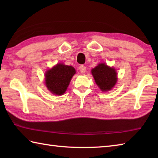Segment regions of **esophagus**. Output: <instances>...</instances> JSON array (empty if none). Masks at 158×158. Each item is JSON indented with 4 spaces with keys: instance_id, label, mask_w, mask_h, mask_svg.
<instances>
[{
    "instance_id": "obj_1",
    "label": "esophagus",
    "mask_w": 158,
    "mask_h": 158,
    "mask_svg": "<svg viewBox=\"0 0 158 158\" xmlns=\"http://www.w3.org/2000/svg\"><path fill=\"white\" fill-rule=\"evenodd\" d=\"M79 69L82 74H84L85 73V71H86V68H85V65H80Z\"/></svg>"
}]
</instances>
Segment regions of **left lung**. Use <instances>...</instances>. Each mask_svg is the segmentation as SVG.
<instances>
[{"mask_svg":"<svg viewBox=\"0 0 158 158\" xmlns=\"http://www.w3.org/2000/svg\"><path fill=\"white\" fill-rule=\"evenodd\" d=\"M95 83L102 91H109L114 88L117 81V73L114 68H111L105 63H100L92 69Z\"/></svg>","mask_w":158,"mask_h":158,"instance_id":"8db88e82","label":"left lung"}]
</instances>
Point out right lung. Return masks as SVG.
I'll use <instances>...</instances> for the list:
<instances>
[{
    "label": "right lung",
    "instance_id": "1",
    "mask_svg": "<svg viewBox=\"0 0 158 158\" xmlns=\"http://www.w3.org/2000/svg\"><path fill=\"white\" fill-rule=\"evenodd\" d=\"M76 73L73 66L58 63L45 73V84L47 89L54 95H61L68 89L72 77Z\"/></svg>",
    "mask_w": 158,
    "mask_h": 158
}]
</instances>
